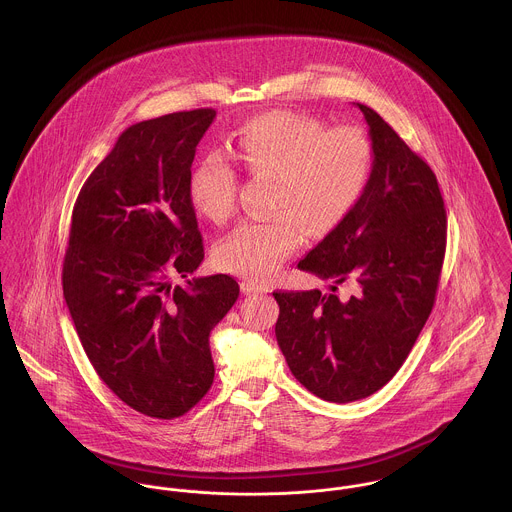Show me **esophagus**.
Returning a JSON list of instances; mask_svg holds the SVG:
<instances>
[{"label": "esophagus", "mask_w": 512, "mask_h": 512, "mask_svg": "<svg viewBox=\"0 0 512 512\" xmlns=\"http://www.w3.org/2000/svg\"><path fill=\"white\" fill-rule=\"evenodd\" d=\"M240 290H242V293L268 292L266 288H262V286H258V284H254V282H250V280H244V282L240 284Z\"/></svg>", "instance_id": "1"}]
</instances>
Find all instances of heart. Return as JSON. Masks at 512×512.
Here are the masks:
<instances>
[{
    "label": "heart",
    "mask_w": 512,
    "mask_h": 512,
    "mask_svg": "<svg viewBox=\"0 0 512 512\" xmlns=\"http://www.w3.org/2000/svg\"><path fill=\"white\" fill-rule=\"evenodd\" d=\"M230 157L254 177H270L272 217L248 220L222 238L215 262L222 272L266 282L299 248L303 226L323 236L357 209L374 171V144L359 126L274 110L248 120L234 136ZM238 175L220 155L193 169L189 197L217 224L234 215Z\"/></svg>",
    "instance_id": "1"
}]
</instances>
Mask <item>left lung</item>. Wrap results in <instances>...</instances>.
Listing matches in <instances>:
<instances>
[{
    "instance_id": "left-lung-1",
    "label": "left lung",
    "mask_w": 512,
    "mask_h": 512,
    "mask_svg": "<svg viewBox=\"0 0 512 512\" xmlns=\"http://www.w3.org/2000/svg\"><path fill=\"white\" fill-rule=\"evenodd\" d=\"M357 106L374 144L370 185L297 264L355 293L274 292L276 339L293 376L337 404L374 394L404 365L436 303L447 238L432 167L372 108Z\"/></svg>"
}]
</instances>
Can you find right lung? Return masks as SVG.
<instances>
[{
    "label": "right lung",
    "instance_id": "add662e5",
    "mask_svg": "<svg viewBox=\"0 0 512 512\" xmlns=\"http://www.w3.org/2000/svg\"><path fill=\"white\" fill-rule=\"evenodd\" d=\"M215 116L199 108L130 126L74 203L63 292L78 339L102 382L157 420L209 392V335L240 293L226 274L171 284L205 258L189 179Z\"/></svg>",
    "mask_w": 512,
    "mask_h": 512
}]
</instances>
